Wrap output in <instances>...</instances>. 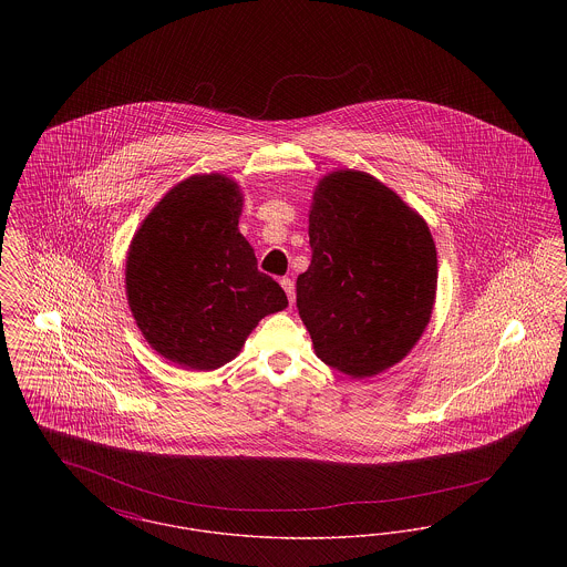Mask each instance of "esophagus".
<instances>
[{
	"label": "esophagus",
	"mask_w": 567,
	"mask_h": 567,
	"mask_svg": "<svg viewBox=\"0 0 567 567\" xmlns=\"http://www.w3.org/2000/svg\"><path fill=\"white\" fill-rule=\"evenodd\" d=\"M280 287L285 289V293L289 297V303L293 306V303H296V285H293V280H291V278H282V280H280Z\"/></svg>",
	"instance_id": "esophagus-1"
}]
</instances>
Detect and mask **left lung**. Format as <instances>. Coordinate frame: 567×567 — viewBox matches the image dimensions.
Segmentation results:
<instances>
[{
  "mask_svg": "<svg viewBox=\"0 0 567 567\" xmlns=\"http://www.w3.org/2000/svg\"><path fill=\"white\" fill-rule=\"evenodd\" d=\"M312 261L297 310L317 357L352 378L377 377L416 347L432 321L437 252L425 218L359 169L324 174L312 193Z\"/></svg>",
  "mask_w": 567,
  "mask_h": 567,
  "instance_id": "obj_1",
  "label": "left lung"
}]
</instances>
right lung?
<instances>
[{
  "instance_id": "obj_1",
  "label": "right lung",
  "mask_w": 567,
  "mask_h": 567,
  "mask_svg": "<svg viewBox=\"0 0 567 567\" xmlns=\"http://www.w3.org/2000/svg\"><path fill=\"white\" fill-rule=\"evenodd\" d=\"M240 185L193 174L140 223L125 264V293L151 349L183 370L210 372L243 351L268 315L289 306L280 285L257 270L238 220Z\"/></svg>"
}]
</instances>
